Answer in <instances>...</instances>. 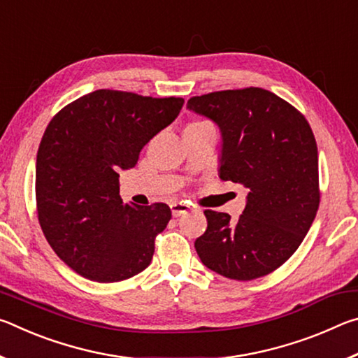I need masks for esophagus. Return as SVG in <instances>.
Wrapping results in <instances>:
<instances>
[{
    "mask_svg": "<svg viewBox=\"0 0 358 358\" xmlns=\"http://www.w3.org/2000/svg\"><path fill=\"white\" fill-rule=\"evenodd\" d=\"M171 208H172V215L175 217H178L181 215L187 213V211L191 210V205L186 203V202H172L171 203Z\"/></svg>",
    "mask_w": 358,
    "mask_h": 358,
    "instance_id": "obj_1",
    "label": "esophagus"
}]
</instances>
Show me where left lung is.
Segmentation results:
<instances>
[{"mask_svg":"<svg viewBox=\"0 0 358 358\" xmlns=\"http://www.w3.org/2000/svg\"><path fill=\"white\" fill-rule=\"evenodd\" d=\"M187 108L220 126V177L250 189L237 222L205 210L207 230L196 240L202 264L230 280L275 271L296 251L316 217L317 145L306 118L264 88L226 90L187 101Z\"/></svg>","mask_w":358,"mask_h":358,"instance_id":"1","label":"left lung"}]
</instances>
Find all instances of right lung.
I'll return each instance as SVG.
<instances>
[{
  "label": "right lung",
  "mask_w": 358,
  "mask_h": 358,
  "mask_svg": "<svg viewBox=\"0 0 358 358\" xmlns=\"http://www.w3.org/2000/svg\"><path fill=\"white\" fill-rule=\"evenodd\" d=\"M181 98L96 90L63 107L48 123L36 159V208L48 245L83 278L117 282L147 268L156 235L172 213L120 197V171L167 128Z\"/></svg>",
  "instance_id": "1"
}]
</instances>
